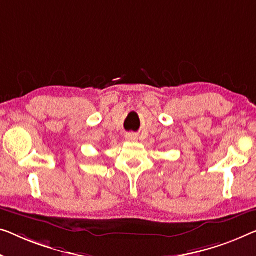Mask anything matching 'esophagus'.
<instances>
[{"label": "esophagus", "instance_id": "34e87169", "mask_svg": "<svg viewBox=\"0 0 256 256\" xmlns=\"http://www.w3.org/2000/svg\"><path fill=\"white\" fill-rule=\"evenodd\" d=\"M125 138H126V140L128 141H136V139H138L134 133H128V134L125 136Z\"/></svg>", "mask_w": 256, "mask_h": 256}]
</instances>
